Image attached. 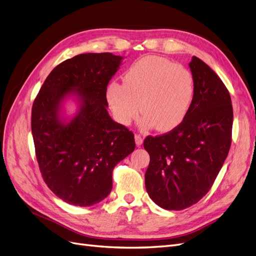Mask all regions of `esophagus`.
<instances>
[{"mask_svg": "<svg viewBox=\"0 0 256 256\" xmlns=\"http://www.w3.org/2000/svg\"><path fill=\"white\" fill-rule=\"evenodd\" d=\"M134 141H136V144L138 146H141L143 144V138L140 134H136L134 136Z\"/></svg>", "mask_w": 256, "mask_h": 256, "instance_id": "esophagus-1", "label": "esophagus"}]
</instances>
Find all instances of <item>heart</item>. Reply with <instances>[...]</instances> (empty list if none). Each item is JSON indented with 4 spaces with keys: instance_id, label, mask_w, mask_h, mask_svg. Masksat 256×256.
<instances>
[{
    "instance_id": "1",
    "label": "heart",
    "mask_w": 256,
    "mask_h": 256,
    "mask_svg": "<svg viewBox=\"0 0 256 256\" xmlns=\"http://www.w3.org/2000/svg\"><path fill=\"white\" fill-rule=\"evenodd\" d=\"M194 78L188 68L161 56H144L124 74V83L111 82L106 100L115 120L129 125L138 112L141 127L168 132L187 118L194 98Z\"/></svg>"
}]
</instances>
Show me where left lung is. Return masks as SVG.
<instances>
[{
	"instance_id": "1",
	"label": "left lung",
	"mask_w": 256,
	"mask_h": 256,
	"mask_svg": "<svg viewBox=\"0 0 256 256\" xmlns=\"http://www.w3.org/2000/svg\"><path fill=\"white\" fill-rule=\"evenodd\" d=\"M194 98L187 118L177 128L147 136L150 161L145 173L150 198L168 210L198 203L212 188L232 143L233 106L226 85L202 60L189 63Z\"/></svg>"
}]
</instances>
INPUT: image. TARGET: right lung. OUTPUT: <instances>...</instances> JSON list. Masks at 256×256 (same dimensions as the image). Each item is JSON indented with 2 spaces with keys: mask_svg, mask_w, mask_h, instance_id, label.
I'll list each match as a JSON object with an SVG mask.
<instances>
[{
  "mask_svg": "<svg viewBox=\"0 0 256 256\" xmlns=\"http://www.w3.org/2000/svg\"><path fill=\"white\" fill-rule=\"evenodd\" d=\"M122 58L83 53L66 60L50 72L33 104L32 134L42 178L70 205L104 200L113 168L136 148L134 134L106 110V86ZM68 100L77 104L72 116L64 112Z\"/></svg>",
  "mask_w": 256,
  "mask_h": 256,
  "instance_id": "add662e5",
  "label": "right lung"
}]
</instances>
